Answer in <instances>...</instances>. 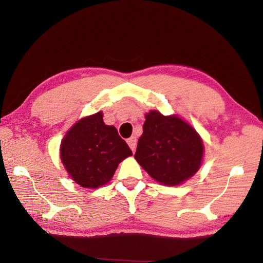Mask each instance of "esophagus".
Returning <instances> with one entry per match:
<instances>
[{
	"mask_svg": "<svg viewBox=\"0 0 263 263\" xmlns=\"http://www.w3.org/2000/svg\"><path fill=\"white\" fill-rule=\"evenodd\" d=\"M126 141H127L128 146H130V148L132 149V152H135L136 146H137V138L136 137H131V138H128Z\"/></svg>",
	"mask_w": 263,
	"mask_h": 263,
	"instance_id": "esophagus-1",
	"label": "esophagus"
}]
</instances>
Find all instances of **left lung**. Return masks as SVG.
Returning <instances> with one entry per match:
<instances>
[{"instance_id":"1","label":"left lung","mask_w":263,"mask_h":263,"mask_svg":"<svg viewBox=\"0 0 263 263\" xmlns=\"http://www.w3.org/2000/svg\"><path fill=\"white\" fill-rule=\"evenodd\" d=\"M145 118L135 154L138 163L161 184L183 183L201 167L204 152L201 137L175 115L163 116L152 110Z\"/></svg>"}]
</instances>
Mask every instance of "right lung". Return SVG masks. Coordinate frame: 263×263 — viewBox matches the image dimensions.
I'll return each instance as SVG.
<instances>
[{"label":"right lung","instance_id":"1","mask_svg":"<svg viewBox=\"0 0 263 263\" xmlns=\"http://www.w3.org/2000/svg\"><path fill=\"white\" fill-rule=\"evenodd\" d=\"M132 151L117 128L105 125L103 114L80 119L66 133L60 158L69 176L83 188H99L112 179L119 162Z\"/></svg>","mask_w":263,"mask_h":263}]
</instances>
